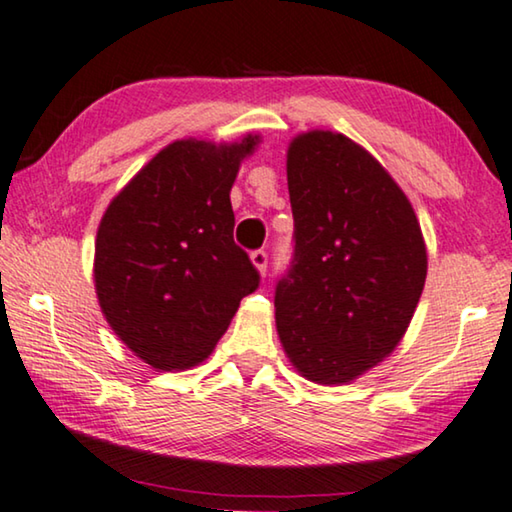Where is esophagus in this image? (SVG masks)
Returning <instances> with one entry per match:
<instances>
[{"instance_id":"obj_1","label":"esophagus","mask_w":512,"mask_h":512,"mask_svg":"<svg viewBox=\"0 0 512 512\" xmlns=\"http://www.w3.org/2000/svg\"><path fill=\"white\" fill-rule=\"evenodd\" d=\"M251 263H254V268L261 272V274H265V270H268V254H265L263 249H256V251H251Z\"/></svg>"}]
</instances>
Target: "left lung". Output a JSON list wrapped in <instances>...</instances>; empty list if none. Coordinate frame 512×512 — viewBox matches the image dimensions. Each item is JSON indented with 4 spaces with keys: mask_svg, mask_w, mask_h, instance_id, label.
I'll return each instance as SVG.
<instances>
[{
    "mask_svg": "<svg viewBox=\"0 0 512 512\" xmlns=\"http://www.w3.org/2000/svg\"><path fill=\"white\" fill-rule=\"evenodd\" d=\"M293 268L274 321L300 376L344 385L395 351L425 288L427 247L413 205L344 133H298L286 152Z\"/></svg>",
    "mask_w": 512,
    "mask_h": 512,
    "instance_id": "left-lung-1",
    "label": "left lung"
}]
</instances>
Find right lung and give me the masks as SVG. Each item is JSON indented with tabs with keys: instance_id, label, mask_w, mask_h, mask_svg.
Instances as JSON below:
<instances>
[{
	"instance_id": "obj_1",
	"label": "right lung",
	"mask_w": 512,
	"mask_h": 512,
	"mask_svg": "<svg viewBox=\"0 0 512 512\" xmlns=\"http://www.w3.org/2000/svg\"><path fill=\"white\" fill-rule=\"evenodd\" d=\"M261 136L182 138L131 177L103 212L94 288L120 342L159 372L196 367L231 325L258 272L235 244L231 189Z\"/></svg>"
}]
</instances>
